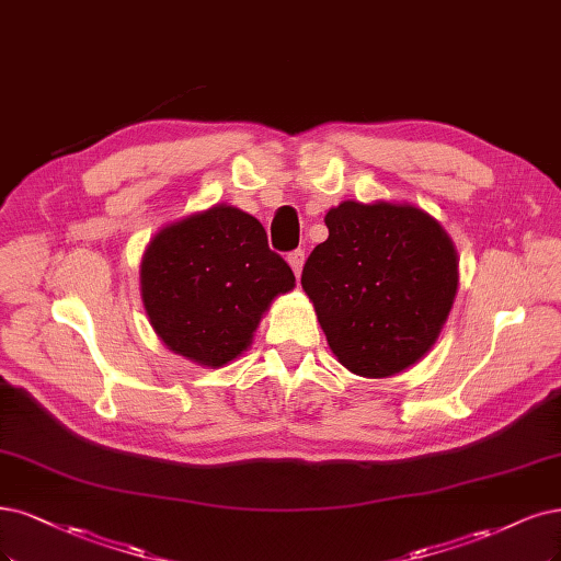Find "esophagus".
<instances>
[{"mask_svg":"<svg viewBox=\"0 0 561 561\" xmlns=\"http://www.w3.org/2000/svg\"><path fill=\"white\" fill-rule=\"evenodd\" d=\"M304 260H306V255H304V250H293V253L287 255V264L293 266V272H295V276L299 278L301 276V268H304Z\"/></svg>","mask_w":561,"mask_h":561,"instance_id":"1","label":"esophagus"}]
</instances>
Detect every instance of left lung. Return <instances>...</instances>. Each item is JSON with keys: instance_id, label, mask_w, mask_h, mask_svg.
Masks as SVG:
<instances>
[{"instance_id": "left-lung-1", "label": "left lung", "mask_w": 561, "mask_h": 561, "mask_svg": "<svg viewBox=\"0 0 561 561\" xmlns=\"http://www.w3.org/2000/svg\"><path fill=\"white\" fill-rule=\"evenodd\" d=\"M330 237L304 264L301 287L336 359L362 378H390L432 351L455 304L453 239L415 204L345 199Z\"/></svg>"}]
</instances>
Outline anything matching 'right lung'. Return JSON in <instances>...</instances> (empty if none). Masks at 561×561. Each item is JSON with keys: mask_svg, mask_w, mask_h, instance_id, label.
I'll return each mask as SVG.
<instances>
[{"mask_svg": "<svg viewBox=\"0 0 561 561\" xmlns=\"http://www.w3.org/2000/svg\"><path fill=\"white\" fill-rule=\"evenodd\" d=\"M139 276L160 341L206 369L243 355L272 301L295 287L262 222L229 204L164 225L146 248Z\"/></svg>", "mask_w": 561, "mask_h": 561, "instance_id": "right-lung-1", "label": "right lung"}]
</instances>
